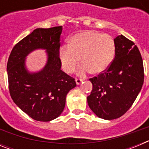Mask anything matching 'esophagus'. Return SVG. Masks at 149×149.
Wrapping results in <instances>:
<instances>
[{"mask_svg":"<svg viewBox=\"0 0 149 149\" xmlns=\"http://www.w3.org/2000/svg\"><path fill=\"white\" fill-rule=\"evenodd\" d=\"M83 81H84V80H83V79H81V78H76L75 79L76 84H77V85H79V84H81V83Z\"/></svg>","mask_w":149,"mask_h":149,"instance_id":"1","label":"esophagus"}]
</instances>
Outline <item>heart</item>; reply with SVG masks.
Masks as SVG:
<instances>
[{
	"label": "heart",
	"instance_id": "obj_1",
	"mask_svg": "<svg viewBox=\"0 0 149 149\" xmlns=\"http://www.w3.org/2000/svg\"><path fill=\"white\" fill-rule=\"evenodd\" d=\"M115 42L110 35L93 30L76 34L68 46L63 45L60 50V58L65 72L71 73L80 63L78 73L84 74L90 71L98 74L108 68L115 54Z\"/></svg>",
	"mask_w": 149,
	"mask_h": 149
}]
</instances>
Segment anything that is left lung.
Returning <instances> with one entry per match:
<instances>
[{
  "instance_id": "8db88e82",
  "label": "left lung",
  "mask_w": 149,
  "mask_h": 149,
  "mask_svg": "<svg viewBox=\"0 0 149 149\" xmlns=\"http://www.w3.org/2000/svg\"><path fill=\"white\" fill-rule=\"evenodd\" d=\"M114 42L113 60L102 73L89 79L93 87L87 97L89 107L97 116L107 120L125 113L144 81L143 59L137 46L122 35Z\"/></svg>"
}]
</instances>
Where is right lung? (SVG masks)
I'll list each match as a JSON object with an SVG mask.
<instances>
[{
    "mask_svg": "<svg viewBox=\"0 0 149 149\" xmlns=\"http://www.w3.org/2000/svg\"><path fill=\"white\" fill-rule=\"evenodd\" d=\"M63 27L37 28L19 41L7 62L9 89L15 104L32 119L49 122L64 110L66 95L76 86L74 78L60 69V35ZM47 51L48 62L42 70L30 73L25 57L35 49Z\"/></svg>",
    "mask_w": 149,
    "mask_h": 149,
    "instance_id": "1",
    "label": "right lung"
}]
</instances>
